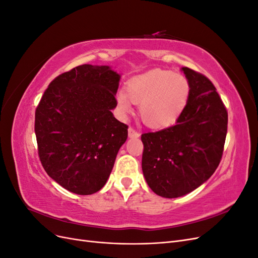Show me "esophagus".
I'll list each match as a JSON object with an SVG mask.
<instances>
[{
	"mask_svg": "<svg viewBox=\"0 0 258 258\" xmlns=\"http://www.w3.org/2000/svg\"><path fill=\"white\" fill-rule=\"evenodd\" d=\"M128 136H129V138H139L140 134H139L137 130H135L134 128H132V127H129V129H128Z\"/></svg>",
	"mask_w": 258,
	"mask_h": 258,
	"instance_id": "34e87169",
	"label": "esophagus"
}]
</instances>
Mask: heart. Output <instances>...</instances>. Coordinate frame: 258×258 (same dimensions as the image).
Here are the masks:
<instances>
[{"label": "heart", "mask_w": 258, "mask_h": 258, "mask_svg": "<svg viewBox=\"0 0 258 258\" xmlns=\"http://www.w3.org/2000/svg\"><path fill=\"white\" fill-rule=\"evenodd\" d=\"M189 89L183 75L154 70L129 81L126 92H120L117 101L124 113L131 111L130 101L139 104L140 117L146 126L163 129L174 124L183 114Z\"/></svg>", "instance_id": "1"}]
</instances>
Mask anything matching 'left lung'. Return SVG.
<instances>
[{
  "label": "left lung",
  "instance_id": "obj_1",
  "mask_svg": "<svg viewBox=\"0 0 258 258\" xmlns=\"http://www.w3.org/2000/svg\"><path fill=\"white\" fill-rule=\"evenodd\" d=\"M189 97L174 126L143 134L142 170L158 196L177 198L195 190L218 167L227 135L228 113L207 76L182 68Z\"/></svg>",
  "mask_w": 258,
  "mask_h": 258
}]
</instances>
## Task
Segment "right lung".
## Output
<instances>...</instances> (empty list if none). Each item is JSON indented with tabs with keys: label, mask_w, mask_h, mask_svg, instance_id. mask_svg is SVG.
<instances>
[{
	"label": "right lung",
	"mask_w": 258,
	"mask_h": 258,
	"mask_svg": "<svg viewBox=\"0 0 258 258\" xmlns=\"http://www.w3.org/2000/svg\"><path fill=\"white\" fill-rule=\"evenodd\" d=\"M120 75L107 67L79 66L57 76L35 111L44 170L69 191L91 195L110 176L128 126L112 110Z\"/></svg>",
	"instance_id": "1"
}]
</instances>
